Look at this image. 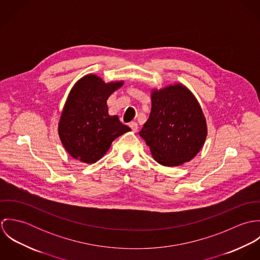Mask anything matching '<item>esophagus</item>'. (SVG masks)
Returning <instances> with one entry per match:
<instances>
[{"label":"esophagus","instance_id":"1","mask_svg":"<svg viewBox=\"0 0 260 260\" xmlns=\"http://www.w3.org/2000/svg\"><path fill=\"white\" fill-rule=\"evenodd\" d=\"M129 127L131 128V130L133 132H136L138 129V124L136 122H131V123H129Z\"/></svg>","mask_w":260,"mask_h":260}]
</instances>
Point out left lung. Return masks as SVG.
<instances>
[{
    "label": "left lung",
    "mask_w": 260,
    "mask_h": 260,
    "mask_svg": "<svg viewBox=\"0 0 260 260\" xmlns=\"http://www.w3.org/2000/svg\"><path fill=\"white\" fill-rule=\"evenodd\" d=\"M148 120L139 132L154 159L164 166H179L202 148L207 126L194 95L181 84L153 90Z\"/></svg>",
    "instance_id": "8db88e82"
}]
</instances>
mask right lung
I'll list each match as a JSON object with an SVG mask.
<instances>
[{
    "instance_id": "obj_1",
    "label": "right lung",
    "mask_w": 260,
    "mask_h": 260,
    "mask_svg": "<svg viewBox=\"0 0 260 260\" xmlns=\"http://www.w3.org/2000/svg\"><path fill=\"white\" fill-rule=\"evenodd\" d=\"M122 85V81L106 84L96 75H86L75 84L58 128L63 146L75 159L95 163L117 137L131 131L108 113L107 100Z\"/></svg>"
}]
</instances>
